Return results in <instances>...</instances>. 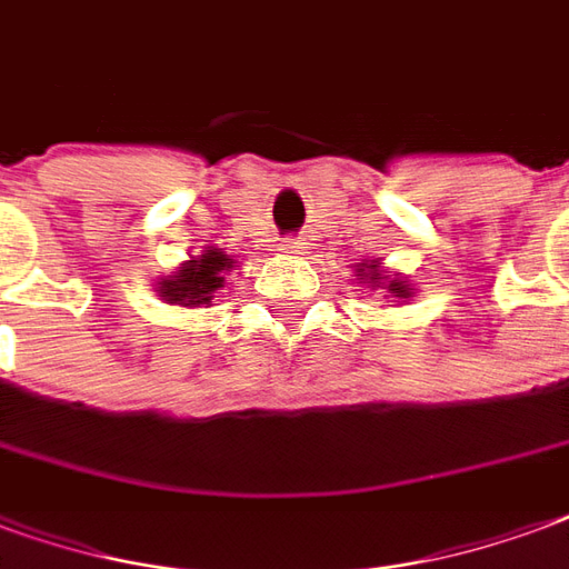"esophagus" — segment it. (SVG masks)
<instances>
[{
    "label": "esophagus",
    "mask_w": 569,
    "mask_h": 569,
    "mask_svg": "<svg viewBox=\"0 0 569 569\" xmlns=\"http://www.w3.org/2000/svg\"><path fill=\"white\" fill-rule=\"evenodd\" d=\"M302 248H306V239H302V236H290V239H284V244H281L284 254H300Z\"/></svg>",
    "instance_id": "1"
}]
</instances>
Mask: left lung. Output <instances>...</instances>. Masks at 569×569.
I'll return each mask as SVG.
<instances>
[{
  "mask_svg": "<svg viewBox=\"0 0 569 569\" xmlns=\"http://www.w3.org/2000/svg\"><path fill=\"white\" fill-rule=\"evenodd\" d=\"M370 269H372V272H370V279L376 281V279H379V272H376V267H370ZM372 288H376V284H372ZM388 290H391L393 297H403V300H406V297H409V290H412V288H409V284H403V281H397V279H393L391 284H388Z\"/></svg>",
  "mask_w": 569,
  "mask_h": 569,
  "instance_id": "obj_1",
  "label": "left lung"
}]
</instances>
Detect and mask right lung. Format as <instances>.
Returning a JSON list of instances; mask_svg holds the SVG:
<instances>
[{
  "label": "right lung",
  "instance_id": "1",
  "mask_svg": "<svg viewBox=\"0 0 569 569\" xmlns=\"http://www.w3.org/2000/svg\"><path fill=\"white\" fill-rule=\"evenodd\" d=\"M233 267V260L211 248L197 260H190L184 267L178 269L172 279L160 281V297L172 306H209L214 290L223 288V269Z\"/></svg>",
  "mask_w": 569,
  "mask_h": 569
}]
</instances>
